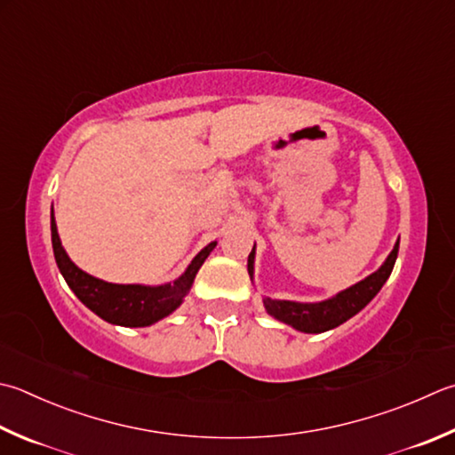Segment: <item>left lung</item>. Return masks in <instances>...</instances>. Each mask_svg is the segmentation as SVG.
I'll use <instances>...</instances> for the list:
<instances>
[{
  "mask_svg": "<svg viewBox=\"0 0 455 455\" xmlns=\"http://www.w3.org/2000/svg\"><path fill=\"white\" fill-rule=\"evenodd\" d=\"M398 242L394 245L388 259L384 261L382 267L368 275L364 281L356 283V285L342 291L337 297L329 299L323 303H293V301H273V299H265L263 305L267 308V313L275 319L291 324V327L303 332H324L329 329L339 327L350 316H355L361 308H364L372 301V297L379 293L384 283L390 277L398 257ZM253 257L255 247L251 250L250 257H247V271H253Z\"/></svg>",
  "mask_w": 455,
  "mask_h": 455,
  "instance_id": "obj_1",
  "label": "left lung"
}]
</instances>
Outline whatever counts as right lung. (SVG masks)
<instances>
[{"mask_svg": "<svg viewBox=\"0 0 455 455\" xmlns=\"http://www.w3.org/2000/svg\"><path fill=\"white\" fill-rule=\"evenodd\" d=\"M51 242H53V253L59 271L63 273L67 285L73 293L87 305L92 313L100 319L123 327H148V324L164 319L174 308L182 303L188 291H190L196 273L202 267L205 257L216 247V242L205 245L204 250L194 257L190 267L180 279L170 285L144 287V285H115V283L100 281L89 273L81 271L68 259L61 239L57 234V226L51 213Z\"/></svg>", "mask_w": 455, "mask_h": 455, "instance_id": "right-lung-1", "label": "right lung"}]
</instances>
